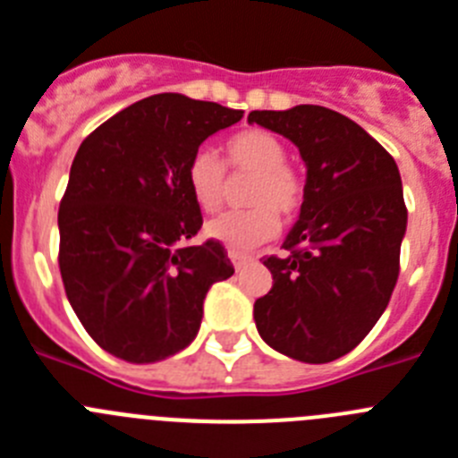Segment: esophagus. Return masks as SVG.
I'll return each instance as SVG.
<instances>
[{
    "instance_id": "34e87169",
    "label": "esophagus",
    "mask_w": 458,
    "mask_h": 458,
    "mask_svg": "<svg viewBox=\"0 0 458 458\" xmlns=\"http://www.w3.org/2000/svg\"><path fill=\"white\" fill-rule=\"evenodd\" d=\"M229 259H232V264H233V268H236V270H242V268H245V266L250 264V261H254V259L250 257V254L233 252V250H229Z\"/></svg>"
}]
</instances>
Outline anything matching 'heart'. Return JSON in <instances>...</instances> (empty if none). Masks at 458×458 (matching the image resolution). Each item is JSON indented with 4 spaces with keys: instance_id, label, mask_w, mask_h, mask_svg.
Masks as SVG:
<instances>
[{
    "instance_id": "1",
    "label": "heart",
    "mask_w": 458,
    "mask_h": 458,
    "mask_svg": "<svg viewBox=\"0 0 458 458\" xmlns=\"http://www.w3.org/2000/svg\"><path fill=\"white\" fill-rule=\"evenodd\" d=\"M226 163L233 172L254 174L245 192L250 208L225 213L206 225V233L226 248L250 250L277 233V216L293 217L305 197L301 176L286 165V148L266 131H242L226 140ZM225 165L210 148H199L185 169L194 204L216 213L225 201Z\"/></svg>"
}]
</instances>
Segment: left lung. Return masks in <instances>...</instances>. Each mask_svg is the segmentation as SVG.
Segmentation results:
<instances>
[{
	"instance_id": "1",
	"label": "left lung",
	"mask_w": 458,
	"mask_h": 458,
	"mask_svg": "<svg viewBox=\"0 0 458 458\" xmlns=\"http://www.w3.org/2000/svg\"><path fill=\"white\" fill-rule=\"evenodd\" d=\"M250 123L284 135L307 165L286 257L264 259L273 289L254 302L270 349L310 365L353 351L386 311L399 277L408 210L394 157L349 116L321 105L254 109Z\"/></svg>"
}]
</instances>
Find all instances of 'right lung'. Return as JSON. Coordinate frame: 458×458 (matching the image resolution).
<instances>
[{"mask_svg": "<svg viewBox=\"0 0 458 458\" xmlns=\"http://www.w3.org/2000/svg\"><path fill=\"white\" fill-rule=\"evenodd\" d=\"M241 109L157 93L80 144L59 206V270L72 311L114 358L147 365L197 337L204 298L232 277L222 242L190 245L201 210L185 169Z\"/></svg>", "mask_w": 458, "mask_h": 458, "instance_id": "add662e5", "label": "right lung"}]
</instances>
